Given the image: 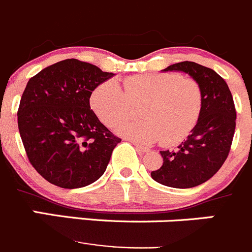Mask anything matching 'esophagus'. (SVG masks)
<instances>
[{"label":"esophagus","mask_w":252,"mask_h":252,"mask_svg":"<svg viewBox=\"0 0 252 252\" xmlns=\"http://www.w3.org/2000/svg\"><path fill=\"white\" fill-rule=\"evenodd\" d=\"M133 144H134V146H135L136 150L140 151V153H149V149H148V148H145V146L139 145L138 143H133Z\"/></svg>","instance_id":"obj_1"}]
</instances>
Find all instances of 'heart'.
<instances>
[{
    "label": "heart",
    "instance_id": "b5f03b06",
    "mask_svg": "<svg viewBox=\"0 0 252 252\" xmlns=\"http://www.w3.org/2000/svg\"><path fill=\"white\" fill-rule=\"evenodd\" d=\"M143 121L124 122L117 133L139 144L161 140L176 145L185 140L198 122L203 96L198 82L176 72L143 74L98 85L92 92L91 107L108 126H116L131 114L133 103H143Z\"/></svg>",
    "mask_w": 252,
    "mask_h": 252
}]
</instances>
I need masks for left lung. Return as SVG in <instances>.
Wrapping results in <instances>:
<instances>
[{
  "instance_id": "obj_1",
  "label": "left lung",
  "mask_w": 252,
  "mask_h": 252,
  "mask_svg": "<svg viewBox=\"0 0 252 252\" xmlns=\"http://www.w3.org/2000/svg\"><path fill=\"white\" fill-rule=\"evenodd\" d=\"M162 71H182L196 80L203 104L187 139L175 151H160L163 163L151 177L167 187H196L213 177L228 158L236 121L233 96L223 77L193 61L177 63Z\"/></svg>"
}]
</instances>
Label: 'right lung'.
<instances>
[{
    "label": "right lung",
    "instance_id": "add662e5",
    "mask_svg": "<svg viewBox=\"0 0 252 252\" xmlns=\"http://www.w3.org/2000/svg\"><path fill=\"white\" fill-rule=\"evenodd\" d=\"M113 76L96 65L66 59L28 81L17 113L18 129L29 161L48 182L80 188L104 173L122 139L99 122L90 97Z\"/></svg>",
    "mask_w": 252,
    "mask_h": 252
}]
</instances>
